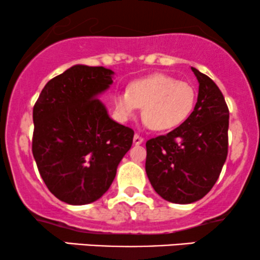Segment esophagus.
Wrapping results in <instances>:
<instances>
[{"label":"esophagus","instance_id":"1","mask_svg":"<svg viewBox=\"0 0 260 260\" xmlns=\"http://www.w3.org/2000/svg\"><path fill=\"white\" fill-rule=\"evenodd\" d=\"M143 142H144L143 137H140L139 134H134V137H133V143H134V144L139 145V144H142Z\"/></svg>","mask_w":260,"mask_h":260}]
</instances>
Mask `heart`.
<instances>
[{
  "mask_svg": "<svg viewBox=\"0 0 260 260\" xmlns=\"http://www.w3.org/2000/svg\"><path fill=\"white\" fill-rule=\"evenodd\" d=\"M116 111L122 120L133 117L139 107L142 117L154 131H168L187 120L196 103V90L168 74H153L134 80L127 90L115 94Z\"/></svg>",
  "mask_w": 260,
  "mask_h": 260,
  "instance_id": "b5f03b06",
  "label": "heart"
}]
</instances>
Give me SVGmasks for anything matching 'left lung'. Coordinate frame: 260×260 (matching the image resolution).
<instances>
[{"instance_id": "8db88e82", "label": "left lung", "mask_w": 260, "mask_h": 260, "mask_svg": "<svg viewBox=\"0 0 260 260\" xmlns=\"http://www.w3.org/2000/svg\"><path fill=\"white\" fill-rule=\"evenodd\" d=\"M192 68L199 83L193 112L174 131L147 142L145 171L155 192L175 204L202 199L219 178L228 157L229 109L208 76Z\"/></svg>"}]
</instances>
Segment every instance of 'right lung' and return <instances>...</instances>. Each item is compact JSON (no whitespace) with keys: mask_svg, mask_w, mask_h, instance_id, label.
Returning a JSON list of instances; mask_svg holds the SVG:
<instances>
[{"mask_svg":"<svg viewBox=\"0 0 260 260\" xmlns=\"http://www.w3.org/2000/svg\"><path fill=\"white\" fill-rule=\"evenodd\" d=\"M113 76L105 67L72 66L44 86L32 110L39 172L67 204H89L105 194L132 147L133 129L113 121L99 100Z\"/></svg>","mask_w":260,"mask_h":260,"instance_id":"1","label":"right lung"}]
</instances>
